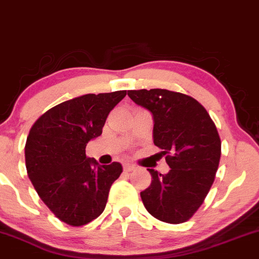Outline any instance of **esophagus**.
Returning <instances> with one entry per match:
<instances>
[{"instance_id": "esophagus-1", "label": "esophagus", "mask_w": 259, "mask_h": 259, "mask_svg": "<svg viewBox=\"0 0 259 259\" xmlns=\"http://www.w3.org/2000/svg\"><path fill=\"white\" fill-rule=\"evenodd\" d=\"M123 168H124V171H132V170H134V167H133V165H130V164H124Z\"/></svg>"}]
</instances>
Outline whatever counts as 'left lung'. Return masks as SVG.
<instances>
[{
	"instance_id": "left-lung-1",
	"label": "left lung",
	"mask_w": 259,
	"mask_h": 259,
	"mask_svg": "<svg viewBox=\"0 0 259 259\" xmlns=\"http://www.w3.org/2000/svg\"><path fill=\"white\" fill-rule=\"evenodd\" d=\"M127 96L153 115V142L170 168L147 169L152 183L141 191L147 212L158 221L180 224L203 203L214 181L222 153L215 124L198 101L164 90H130Z\"/></svg>"
}]
</instances>
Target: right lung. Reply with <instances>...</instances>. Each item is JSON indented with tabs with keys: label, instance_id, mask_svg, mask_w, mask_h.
I'll return each instance as SVG.
<instances>
[{
	"label": "right lung",
	"instance_id": "add662e5",
	"mask_svg": "<svg viewBox=\"0 0 259 259\" xmlns=\"http://www.w3.org/2000/svg\"><path fill=\"white\" fill-rule=\"evenodd\" d=\"M126 91L88 94L52 107L35 121L25 144V165L37 195L59 221L81 227L105 210L109 189L123 171L86 157L109 112Z\"/></svg>",
	"mask_w": 259,
	"mask_h": 259
}]
</instances>
